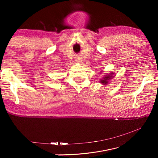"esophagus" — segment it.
<instances>
[{
	"mask_svg": "<svg viewBox=\"0 0 158 158\" xmlns=\"http://www.w3.org/2000/svg\"><path fill=\"white\" fill-rule=\"evenodd\" d=\"M77 62H78V63H79V62H81V59H77Z\"/></svg>",
	"mask_w": 158,
	"mask_h": 158,
	"instance_id": "obj_1",
	"label": "esophagus"
}]
</instances>
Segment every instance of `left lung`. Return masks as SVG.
Listing matches in <instances>:
<instances>
[{"instance_id":"8db88e82","label":"left lung","mask_w":158,"mask_h":158,"mask_svg":"<svg viewBox=\"0 0 158 158\" xmlns=\"http://www.w3.org/2000/svg\"><path fill=\"white\" fill-rule=\"evenodd\" d=\"M113 77H114L113 73H111L110 74H107V75H106L105 77H103V79H102L100 80V83L102 84H106L108 83L109 80L111 78H113Z\"/></svg>"}]
</instances>
